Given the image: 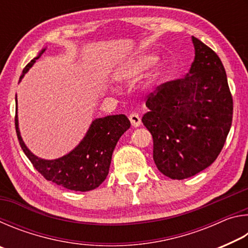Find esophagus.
<instances>
[{"label":"esophagus","mask_w":248,"mask_h":248,"mask_svg":"<svg viewBox=\"0 0 248 248\" xmlns=\"http://www.w3.org/2000/svg\"><path fill=\"white\" fill-rule=\"evenodd\" d=\"M129 120H130V123H131V124L133 125L134 128L140 127L141 118H140L139 115L136 114V112H133V114H131V115L129 116Z\"/></svg>","instance_id":"34e87169"}]
</instances>
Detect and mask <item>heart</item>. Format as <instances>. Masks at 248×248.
<instances>
[{
    "label": "heart",
    "mask_w": 248,
    "mask_h": 248,
    "mask_svg": "<svg viewBox=\"0 0 248 248\" xmlns=\"http://www.w3.org/2000/svg\"><path fill=\"white\" fill-rule=\"evenodd\" d=\"M158 60V57L156 53L154 52H142L138 56L129 59L124 63L121 64L118 69L115 71L114 78L118 82L123 83H132L137 81L138 78H141L146 71L150 70L152 66L156 63ZM165 65L163 63H159L153 71L152 75H151V79L152 82H155L162 74L164 73Z\"/></svg>",
    "instance_id": "heart-1"
}]
</instances>
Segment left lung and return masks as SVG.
<instances>
[{"instance_id": "obj_1", "label": "left lung", "mask_w": 248, "mask_h": 248, "mask_svg": "<svg viewBox=\"0 0 248 248\" xmlns=\"http://www.w3.org/2000/svg\"><path fill=\"white\" fill-rule=\"evenodd\" d=\"M195 60L186 77L158 86L142 123L153 137V159L171 179L191 177L216 161L233 117V99L217 54L191 37Z\"/></svg>"}]
</instances>
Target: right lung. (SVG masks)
Listing matches in <instances>:
<instances>
[{
	"label": "right lung",
	"instance_id": "right-lung-1",
	"mask_svg": "<svg viewBox=\"0 0 248 248\" xmlns=\"http://www.w3.org/2000/svg\"><path fill=\"white\" fill-rule=\"evenodd\" d=\"M45 51L46 48L25 66L19 82ZM15 102V127L19 144L33 167L46 179L75 191L93 190L106 179L117 142L130 128L127 116L112 115L93 120L85 136L72 151L56 159H45L33 154L23 141L18 127L17 97Z\"/></svg>",
	"mask_w": 248,
	"mask_h": 248
}]
</instances>
